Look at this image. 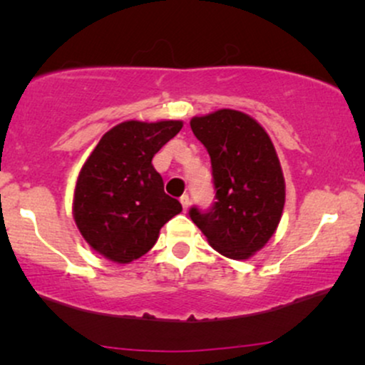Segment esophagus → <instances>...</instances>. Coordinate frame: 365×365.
Returning <instances> with one entry per match:
<instances>
[{
	"label": "esophagus",
	"mask_w": 365,
	"mask_h": 365,
	"mask_svg": "<svg viewBox=\"0 0 365 365\" xmlns=\"http://www.w3.org/2000/svg\"><path fill=\"white\" fill-rule=\"evenodd\" d=\"M180 202H182V207L183 210L188 209V205H190V197H188L187 194H183L182 197H180Z\"/></svg>",
	"instance_id": "1"
}]
</instances>
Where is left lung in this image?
<instances>
[{
    "mask_svg": "<svg viewBox=\"0 0 365 365\" xmlns=\"http://www.w3.org/2000/svg\"><path fill=\"white\" fill-rule=\"evenodd\" d=\"M190 127L210 156L216 202L188 214L216 252L247 260L282 217L285 182L274 144L255 118L231 108L194 117Z\"/></svg>",
    "mask_w": 365,
    "mask_h": 365,
    "instance_id": "1",
    "label": "left lung"
}]
</instances>
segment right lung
I'll return each mask as SVG.
<instances>
[{
    "label": "right lung",
    "mask_w": 365,
    "mask_h": 365,
    "mask_svg": "<svg viewBox=\"0 0 365 365\" xmlns=\"http://www.w3.org/2000/svg\"><path fill=\"white\" fill-rule=\"evenodd\" d=\"M182 125V120L122 122L103 134L83 165L73 217L86 243L108 260H138L155 247L161 227L182 212L151 163Z\"/></svg>",
    "instance_id": "right-lung-1"
}]
</instances>
